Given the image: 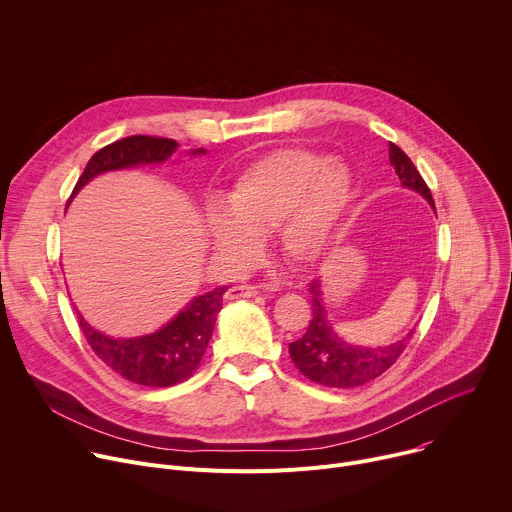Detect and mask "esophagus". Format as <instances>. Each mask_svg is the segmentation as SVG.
<instances>
[{"label":"esophagus","mask_w":512,"mask_h":512,"mask_svg":"<svg viewBox=\"0 0 512 512\" xmlns=\"http://www.w3.org/2000/svg\"><path fill=\"white\" fill-rule=\"evenodd\" d=\"M258 293H260V289L256 285H238V287L227 289L225 299H230V301H234V299H250V297H256Z\"/></svg>","instance_id":"34e87169"}]
</instances>
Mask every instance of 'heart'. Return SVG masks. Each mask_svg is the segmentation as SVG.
Returning <instances> with one entry per match:
<instances>
[{"label":"heart","mask_w":512,"mask_h":512,"mask_svg":"<svg viewBox=\"0 0 512 512\" xmlns=\"http://www.w3.org/2000/svg\"><path fill=\"white\" fill-rule=\"evenodd\" d=\"M352 197L350 170L307 148H285L250 164L209 213L211 246L232 262L252 256L256 238L289 264H311L327 248Z\"/></svg>","instance_id":"obj_1"}]
</instances>
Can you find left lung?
Listing matches in <instances>:
<instances>
[{"label": "left lung", "mask_w": 512, "mask_h": 512, "mask_svg": "<svg viewBox=\"0 0 512 512\" xmlns=\"http://www.w3.org/2000/svg\"><path fill=\"white\" fill-rule=\"evenodd\" d=\"M388 156H390V164L394 166V173L399 175L401 183L421 193L433 205L431 189L423 181L413 160L392 142L388 148ZM309 293H311V309H313L311 323L303 333V337H299L297 342L289 346V354L297 370L305 378L323 386H333V388L362 386L378 378L380 374H384L405 352L407 339L413 335V331L405 339H401V342L390 344L386 348H356L346 344L342 337L335 335V331L325 319L327 313L323 307L321 289L317 280L309 282Z\"/></svg>", "instance_id": "left-lung-1"}]
</instances>
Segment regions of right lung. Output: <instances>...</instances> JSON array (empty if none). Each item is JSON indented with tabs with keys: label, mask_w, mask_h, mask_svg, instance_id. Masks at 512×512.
Wrapping results in <instances>:
<instances>
[{
	"label": "right lung",
	"mask_w": 512,
	"mask_h": 512,
	"mask_svg": "<svg viewBox=\"0 0 512 512\" xmlns=\"http://www.w3.org/2000/svg\"><path fill=\"white\" fill-rule=\"evenodd\" d=\"M177 140L160 136H128L97 150L79 177L73 195L105 170L162 162L177 150ZM199 148L193 154H203ZM227 287L195 297L173 321L156 333L132 339L107 337L93 329L79 313V327L95 356L113 372L142 386H175L193 376L209 346L217 313Z\"/></svg>",
	"instance_id": "obj_1"
}]
</instances>
